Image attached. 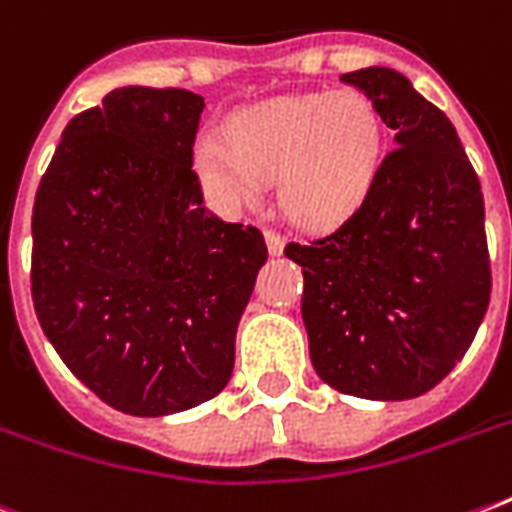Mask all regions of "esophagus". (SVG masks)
I'll return each instance as SVG.
<instances>
[{
	"instance_id": "34e87169",
	"label": "esophagus",
	"mask_w": 512,
	"mask_h": 512,
	"mask_svg": "<svg viewBox=\"0 0 512 512\" xmlns=\"http://www.w3.org/2000/svg\"><path fill=\"white\" fill-rule=\"evenodd\" d=\"M265 244H268V252L271 255H281L284 252V236L273 228H265Z\"/></svg>"
}]
</instances>
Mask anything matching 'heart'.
Returning a JSON list of instances; mask_svg holds the SVG:
<instances>
[{
  "mask_svg": "<svg viewBox=\"0 0 512 512\" xmlns=\"http://www.w3.org/2000/svg\"><path fill=\"white\" fill-rule=\"evenodd\" d=\"M385 127L372 100L358 92L268 100L239 114L228 140L201 135L193 167L217 204L255 201L263 177L279 180L289 217L332 228L361 207L382 164Z\"/></svg>",
  "mask_w": 512,
  "mask_h": 512,
  "instance_id": "1",
  "label": "heart"
}]
</instances>
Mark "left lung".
<instances>
[{
	"instance_id": "8db88e82",
	"label": "left lung",
	"mask_w": 512,
	"mask_h": 512,
	"mask_svg": "<svg viewBox=\"0 0 512 512\" xmlns=\"http://www.w3.org/2000/svg\"><path fill=\"white\" fill-rule=\"evenodd\" d=\"M396 132L361 207L324 239L287 244L303 268L313 369L340 393L404 401L452 372L492 295L484 193L454 124L393 68L340 76Z\"/></svg>"
}]
</instances>
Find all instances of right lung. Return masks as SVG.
Segmentation results:
<instances>
[{
    "label": "right lung",
    "mask_w": 512,
    "mask_h": 512,
    "mask_svg": "<svg viewBox=\"0 0 512 512\" xmlns=\"http://www.w3.org/2000/svg\"><path fill=\"white\" fill-rule=\"evenodd\" d=\"M204 98L119 87L76 114L31 217V297L44 335L124 414L162 417L215 398L268 260L255 225L204 207L191 170Z\"/></svg>",
    "instance_id": "1"
}]
</instances>
